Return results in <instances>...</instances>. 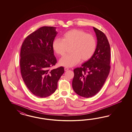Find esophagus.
<instances>
[{
  "label": "esophagus",
  "mask_w": 132,
  "mask_h": 132,
  "mask_svg": "<svg viewBox=\"0 0 132 132\" xmlns=\"http://www.w3.org/2000/svg\"><path fill=\"white\" fill-rule=\"evenodd\" d=\"M69 69V68H68V67H65V68H64V70H65V71H68Z\"/></svg>",
  "instance_id": "1"
}]
</instances>
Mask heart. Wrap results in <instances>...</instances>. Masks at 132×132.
<instances>
[{
    "label": "heart",
    "mask_w": 132,
    "mask_h": 132,
    "mask_svg": "<svg viewBox=\"0 0 132 132\" xmlns=\"http://www.w3.org/2000/svg\"><path fill=\"white\" fill-rule=\"evenodd\" d=\"M70 46L71 53L60 60V65L65 67L75 66L80 60L86 61L90 59L96 49V40L91 34L74 29L65 32L62 36V39L56 38L52 43L54 51L61 56H64Z\"/></svg>",
    "instance_id": "obj_1"
}]
</instances>
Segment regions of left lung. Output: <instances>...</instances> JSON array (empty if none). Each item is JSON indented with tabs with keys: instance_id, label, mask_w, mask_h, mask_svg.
Here are the masks:
<instances>
[{
	"instance_id": "8db88e82",
	"label": "left lung",
	"mask_w": 132,
	"mask_h": 132,
	"mask_svg": "<svg viewBox=\"0 0 132 132\" xmlns=\"http://www.w3.org/2000/svg\"><path fill=\"white\" fill-rule=\"evenodd\" d=\"M97 44L92 57L73 70V89L78 95L86 98L94 96L103 86L110 71V47L103 32L93 27Z\"/></svg>"
}]
</instances>
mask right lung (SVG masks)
<instances>
[{
    "mask_svg": "<svg viewBox=\"0 0 132 132\" xmlns=\"http://www.w3.org/2000/svg\"><path fill=\"white\" fill-rule=\"evenodd\" d=\"M56 27H43L24 40L20 52L21 73L28 89L40 98L56 91L64 72L63 67L52 69L57 62L52 43L57 32Z\"/></svg>",
    "mask_w": 132,
    "mask_h": 132,
    "instance_id": "1",
    "label": "right lung"
}]
</instances>
